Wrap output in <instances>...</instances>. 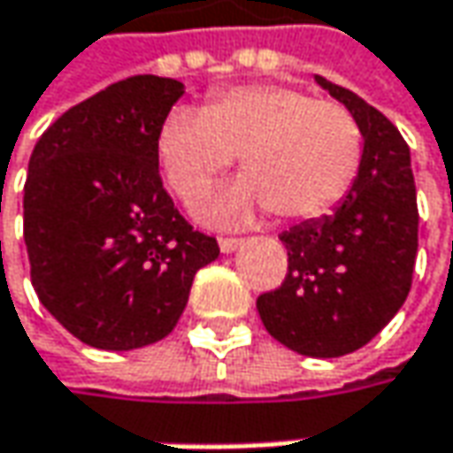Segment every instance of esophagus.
Wrapping results in <instances>:
<instances>
[{
  "mask_svg": "<svg viewBox=\"0 0 453 453\" xmlns=\"http://www.w3.org/2000/svg\"><path fill=\"white\" fill-rule=\"evenodd\" d=\"M242 247V239H232V237H221L219 239V250L224 252V255H229V252H234Z\"/></svg>",
  "mask_w": 453,
  "mask_h": 453,
  "instance_id": "1",
  "label": "esophagus"
}]
</instances>
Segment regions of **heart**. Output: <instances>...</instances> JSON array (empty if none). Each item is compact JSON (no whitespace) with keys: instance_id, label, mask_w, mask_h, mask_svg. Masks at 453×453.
Segmentation results:
<instances>
[{"instance_id":"1","label":"heart","mask_w":453,"mask_h":453,"mask_svg":"<svg viewBox=\"0 0 453 453\" xmlns=\"http://www.w3.org/2000/svg\"><path fill=\"white\" fill-rule=\"evenodd\" d=\"M155 150L183 201L201 198L229 165V152H239L244 178L198 206L203 221L234 226L267 206L283 219L331 211L359 173L362 129L342 104L296 86L247 83L219 91L203 109H170Z\"/></svg>"}]
</instances>
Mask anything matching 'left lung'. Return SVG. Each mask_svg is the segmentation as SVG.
I'll return each instance as SVG.
<instances>
[{
  "label": "left lung",
  "mask_w": 453,
  "mask_h": 453,
  "mask_svg": "<svg viewBox=\"0 0 453 453\" xmlns=\"http://www.w3.org/2000/svg\"><path fill=\"white\" fill-rule=\"evenodd\" d=\"M362 129V163L349 193L328 216L280 234L285 283L262 293L267 334L303 357L351 354L405 303L418 252V206L411 150L395 125L354 91L316 76Z\"/></svg>",
  "instance_id": "1"
}]
</instances>
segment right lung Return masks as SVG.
I'll list each match as a JSON object with an SVG mask.
<instances>
[{"instance_id": "1", "label": "right lung", "mask_w": 453, "mask_h": 453, "mask_svg": "<svg viewBox=\"0 0 453 453\" xmlns=\"http://www.w3.org/2000/svg\"><path fill=\"white\" fill-rule=\"evenodd\" d=\"M186 94L134 76L60 114L37 140L25 183V244L40 303L88 347L140 349L165 339L214 237L175 211L155 137Z\"/></svg>"}]
</instances>
